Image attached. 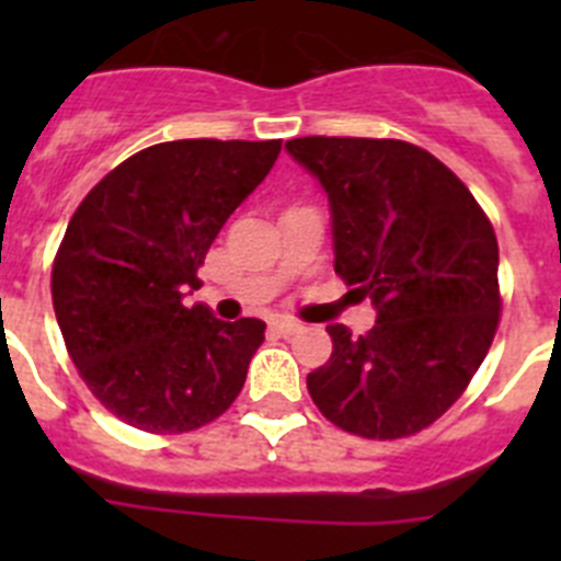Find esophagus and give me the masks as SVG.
<instances>
[{"label":"esophagus","instance_id":"esophagus-1","mask_svg":"<svg viewBox=\"0 0 561 561\" xmlns=\"http://www.w3.org/2000/svg\"><path fill=\"white\" fill-rule=\"evenodd\" d=\"M270 329L275 331L277 336H291V334H297V331L304 329V325L295 323V320H289V317H277V320H272V323H270Z\"/></svg>","mask_w":561,"mask_h":561}]
</instances>
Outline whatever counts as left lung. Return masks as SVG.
<instances>
[{"instance_id":"1","label":"left lung","mask_w":561,"mask_h":561,"mask_svg":"<svg viewBox=\"0 0 561 561\" xmlns=\"http://www.w3.org/2000/svg\"><path fill=\"white\" fill-rule=\"evenodd\" d=\"M286 151L323 185L334 270L370 297L376 325L331 323V359L306 376L320 413L393 440L453 408L500 320L497 238L469 187L413 142L297 137Z\"/></svg>"}]
</instances>
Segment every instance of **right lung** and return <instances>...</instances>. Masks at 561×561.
<instances>
[{"label": "right lung", "instance_id": "obj_1", "mask_svg": "<svg viewBox=\"0 0 561 561\" xmlns=\"http://www.w3.org/2000/svg\"><path fill=\"white\" fill-rule=\"evenodd\" d=\"M280 140H173L108 171L69 219L53 309L87 388L157 435L219 419L241 393L264 320L187 309L225 221L255 191Z\"/></svg>", "mask_w": 561, "mask_h": 561}]
</instances>
